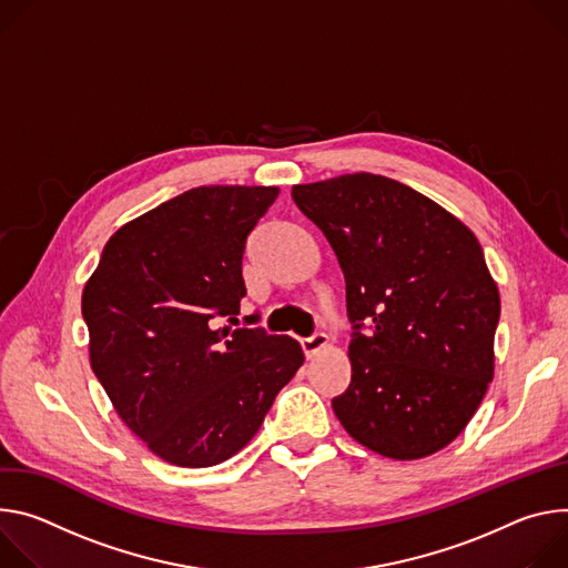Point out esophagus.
Masks as SVG:
<instances>
[{
	"instance_id": "1",
	"label": "esophagus",
	"mask_w": 568,
	"mask_h": 568,
	"mask_svg": "<svg viewBox=\"0 0 568 568\" xmlns=\"http://www.w3.org/2000/svg\"><path fill=\"white\" fill-rule=\"evenodd\" d=\"M327 343H329V338H327V334H323V332H318V334H313V336H308V338H302V341H300V345H302V349H304V356H306V358L316 356L323 347H327Z\"/></svg>"
}]
</instances>
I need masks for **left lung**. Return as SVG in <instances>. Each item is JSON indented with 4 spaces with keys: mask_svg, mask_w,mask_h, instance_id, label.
Masks as SVG:
<instances>
[{
    "mask_svg": "<svg viewBox=\"0 0 568 568\" xmlns=\"http://www.w3.org/2000/svg\"><path fill=\"white\" fill-rule=\"evenodd\" d=\"M334 247L352 323L345 430L395 460L456 439L494 376L498 288L474 232L415 189L374 173L295 184Z\"/></svg>",
    "mask_w": 568,
    "mask_h": 568,
    "instance_id": "8db88e82",
    "label": "left lung"
}]
</instances>
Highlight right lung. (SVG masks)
<instances>
[{
    "instance_id": "obj_1",
    "label": "right lung",
    "mask_w": 568,
    "mask_h": 568,
    "mask_svg": "<svg viewBox=\"0 0 568 568\" xmlns=\"http://www.w3.org/2000/svg\"><path fill=\"white\" fill-rule=\"evenodd\" d=\"M277 186H196L119 227L83 291L90 363L114 410L178 467H212L260 430L304 354L236 321L247 234ZM257 321V316H255Z\"/></svg>"
}]
</instances>
